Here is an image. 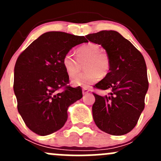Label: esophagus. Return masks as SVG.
Returning a JSON list of instances; mask_svg holds the SVG:
<instances>
[{
	"mask_svg": "<svg viewBox=\"0 0 161 161\" xmlns=\"http://www.w3.org/2000/svg\"><path fill=\"white\" fill-rule=\"evenodd\" d=\"M88 92H89V90H88L87 88H82V94H83V95H87V94H88Z\"/></svg>",
	"mask_w": 161,
	"mask_h": 161,
	"instance_id": "esophagus-1",
	"label": "esophagus"
}]
</instances>
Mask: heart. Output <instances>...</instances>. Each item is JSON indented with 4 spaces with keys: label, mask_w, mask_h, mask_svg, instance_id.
<instances>
[{
    "label": "heart",
    "mask_w": 161,
    "mask_h": 161,
    "mask_svg": "<svg viewBox=\"0 0 161 161\" xmlns=\"http://www.w3.org/2000/svg\"><path fill=\"white\" fill-rule=\"evenodd\" d=\"M77 60L71 53L64 55L62 64L69 76L75 75L80 69L79 63L86 61L84 69L86 71L71 79L75 86L87 87L99 80L101 76H106L110 69V60L108 54L101 51L100 46L93 42H88L76 49Z\"/></svg>",
    "instance_id": "heart-1"
}]
</instances>
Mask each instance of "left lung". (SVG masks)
Wrapping results in <instances>:
<instances>
[{
	"instance_id": "obj_1",
	"label": "left lung",
	"mask_w": 161,
	"mask_h": 161,
	"mask_svg": "<svg viewBox=\"0 0 161 161\" xmlns=\"http://www.w3.org/2000/svg\"><path fill=\"white\" fill-rule=\"evenodd\" d=\"M86 38L102 46L110 60L108 74L94 86L110 91L104 97L93 93L94 121L106 133L113 136L128 133L137 124L145 108L148 80L144 57L116 31H101L87 35Z\"/></svg>"
}]
</instances>
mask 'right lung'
<instances>
[{"label":"right lung","mask_w":161,"mask_h":161,"mask_svg":"<svg viewBox=\"0 0 161 161\" xmlns=\"http://www.w3.org/2000/svg\"><path fill=\"white\" fill-rule=\"evenodd\" d=\"M86 42L84 36L48 32L18 57L14 82L17 109L35 133L47 136L61 129L67 120L68 108L82 97L80 87L68 86L69 75L62 60L70 49Z\"/></svg>","instance_id":"1"}]
</instances>
